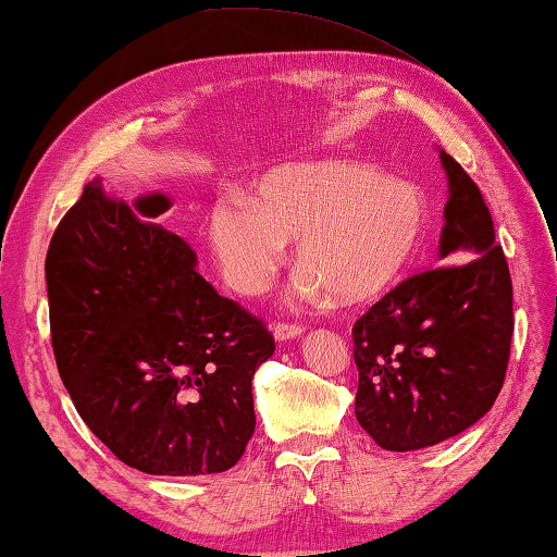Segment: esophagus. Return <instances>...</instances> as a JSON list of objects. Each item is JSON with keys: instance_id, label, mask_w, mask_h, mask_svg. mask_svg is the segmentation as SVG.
<instances>
[{"instance_id": "34e87169", "label": "esophagus", "mask_w": 557, "mask_h": 557, "mask_svg": "<svg viewBox=\"0 0 557 557\" xmlns=\"http://www.w3.org/2000/svg\"><path fill=\"white\" fill-rule=\"evenodd\" d=\"M304 325L298 323H276L273 325V335H276V339H281V343H286V339H294V337H300L304 335Z\"/></svg>"}]
</instances>
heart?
Here are the masks:
<instances>
[{"label": "heart", "mask_w": 557, "mask_h": 557, "mask_svg": "<svg viewBox=\"0 0 557 557\" xmlns=\"http://www.w3.org/2000/svg\"><path fill=\"white\" fill-rule=\"evenodd\" d=\"M428 205L421 188L386 178L374 165L313 161L281 165L259 185V202L224 193L210 212V247L227 284L242 296L267 288L298 239L300 288H330L337 300L382 294L421 247Z\"/></svg>", "instance_id": "1"}]
</instances>
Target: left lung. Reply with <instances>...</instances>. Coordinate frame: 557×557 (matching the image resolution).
Returning <instances> with one entry per match:
<instances>
[{
    "instance_id": "1",
    "label": "left lung",
    "mask_w": 557,
    "mask_h": 557,
    "mask_svg": "<svg viewBox=\"0 0 557 557\" xmlns=\"http://www.w3.org/2000/svg\"><path fill=\"white\" fill-rule=\"evenodd\" d=\"M450 183L441 259L376 300L352 327L359 425L384 450L462 433L499 396L511 355L513 290L476 183L441 151Z\"/></svg>"
}]
</instances>
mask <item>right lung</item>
<instances>
[{
    "mask_svg": "<svg viewBox=\"0 0 557 557\" xmlns=\"http://www.w3.org/2000/svg\"><path fill=\"white\" fill-rule=\"evenodd\" d=\"M169 208L161 193L126 205L85 185L46 253L51 345L77 413L124 465L214 474L247 450L251 379L276 343L156 222Z\"/></svg>",
    "mask_w": 557,
    "mask_h": 557,
    "instance_id": "right-lung-1",
    "label": "right lung"
}]
</instances>
